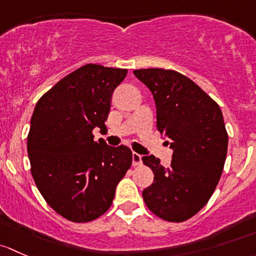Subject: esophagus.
Returning a JSON list of instances; mask_svg holds the SVG:
<instances>
[{"instance_id":"obj_1","label":"esophagus","mask_w":256,"mask_h":256,"mask_svg":"<svg viewBox=\"0 0 256 256\" xmlns=\"http://www.w3.org/2000/svg\"><path fill=\"white\" fill-rule=\"evenodd\" d=\"M132 160H133V166H138V165L142 164V155L133 152V154H132Z\"/></svg>"}]
</instances>
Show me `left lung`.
Wrapping results in <instances>:
<instances>
[{
	"label": "left lung",
	"mask_w": 256,
	"mask_h": 256,
	"mask_svg": "<svg viewBox=\"0 0 256 256\" xmlns=\"http://www.w3.org/2000/svg\"><path fill=\"white\" fill-rule=\"evenodd\" d=\"M133 72L152 94L158 130L172 149L170 166H162L154 155L142 158L154 172V181L143 191L144 202L158 217L184 222L207 204L222 175L228 148L222 110L178 71Z\"/></svg>",
	"instance_id": "1"
}]
</instances>
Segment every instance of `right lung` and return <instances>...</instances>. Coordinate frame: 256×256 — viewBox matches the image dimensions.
I'll return each instance as SVG.
<instances>
[{"label":"right lung","mask_w":256,"mask_h":256,"mask_svg":"<svg viewBox=\"0 0 256 256\" xmlns=\"http://www.w3.org/2000/svg\"><path fill=\"white\" fill-rule=\"evenodd\" d=\"M126 69L88 64L65 76L36 102L28 134L36 185L46 204L71 222L98 218L132 165V150L94 140L106 128L114 88Z\"/></svg>","instance_id":"obj_1"}]
</instances>
